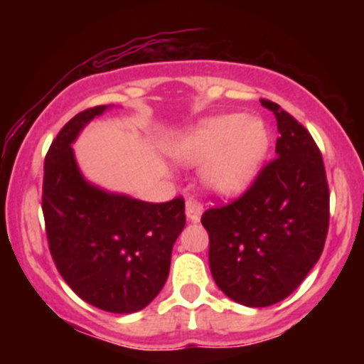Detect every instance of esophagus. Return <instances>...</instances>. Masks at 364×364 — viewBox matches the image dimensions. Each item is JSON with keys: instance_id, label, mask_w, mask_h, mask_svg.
<instances>
[{"instance_id": "obj_1", "label": "esophagus", "mask_w": 364, "mask_h": 364, "mask_svg": "<svg viewBox=\"0 0 364 364\" xmlns=\"http://www.w3.org/2000/svg\"><path fill=\"white\" fill-rule=\"evenodd\" d=\"M202 212L203 207L196 200H186V217L191 223H198L200 217H202Z\"/></svg>"}]
</instances>
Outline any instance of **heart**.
I'll return each mask as SVG.
<instances>
[{"instance_id":"1","label":"heart","mask_w":364,"mask_h":364,"mask_svg":"<svg viewBox=\"0 0 364 364\" xmlns=\"http://www.w3.org/2000/svg\"><path fill=\"white\" fill-rule=\"evenodd\" d=\"M269 147L260 119L225 114L202 121L173 145L185 164H203V181L217 195L235 196L252 185Z\"/></svg>"}]
</instances>
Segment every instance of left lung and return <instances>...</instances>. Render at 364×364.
Masks as SVG:
<instances>
[{"label": "left lung", "mask_w": 364, "mask_h": 364, "mask_svg": "<svg viewBox=\"0 0 364 364\" xmlns=\"http://www.w3.org/2000/svg\"><path fill=\"white\" fill-rule=\"evenodd\" d=\"M275 159L235 202L203 212L208 263L232 301L262 308L282 301L318 262L328 232L330 193L318 145L279 104Z\"/></svg>", "instance_id": "1"}]
</instances>
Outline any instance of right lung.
<instances>
[{
    "mask_svg": "<svg viewBox=\"0 0 364 364\" xmlns=\"http://www.w3.org/2000/svg\"><path fill=\"white\" fill-rule=\"evenodd\" d=\"M106 109L95 106L73 116L46 154V235L58 272L83 301L104 311L133 313L164 287L173 245L186 223L185 200L141 202L83 179L72 144Z\"/></svg>",
    "mask_w": 364,
    "mask_h": 364,
    "instance_id": "obj_1",
    "label": "right lung"
}]
</instances>
